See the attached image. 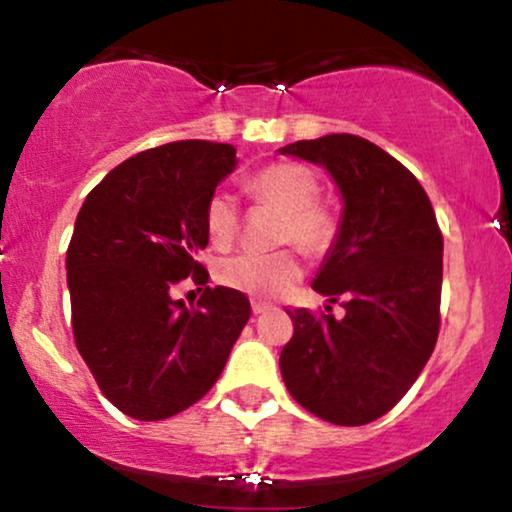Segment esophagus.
<instances>
[{"label":"esophagus","mask_w":512,"mask_h":512,"mask_svg":"<svg viewBox=\"0 0 512 512\" xmlns=\"http://www.w3.org/2000/svg\"><path fill=\"white\" fill-rule=\"evenodd\" d=\"M267 310H272V303H267V301H252V313H255V315L267 313Z\"/></svg>","instance_id":"esophagus-1"}]
</instances>
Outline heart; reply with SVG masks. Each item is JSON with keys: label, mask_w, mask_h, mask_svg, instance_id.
<instances>
[{"label": "heart", "mask_w": 512, "mask_h": 512, "mask_svg": "<svg viewBox=\"0 0 512 512\" xmlns=\"http://www.w3.org/2000/svg\"><path fill=\"white\" fill-rule=\"evenodd\" d=\"M248 195L281 211L276 243H296L305 255L320 260L339 240L342 221L330 204L320 202L315 173L296 161H276L257 170L245 182ZM204 226L216 248H231L240 231V211L228 192H214L204 209ZM303 274L296 248L274 252H240L216 267V279L228 289L257 298H274L289 291Z\"/></svg>", "instance_id": "1"}]
</instances>
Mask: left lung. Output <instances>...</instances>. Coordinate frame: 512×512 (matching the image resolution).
Returning <instances> with one entry per match:
<instances>
[{
  "label": "left lung",
  "instance_id": "1",
  "mask_svg": "<svg viewBox=\"0 0 512 512\" xmlns=\"http://www.w3.org/2000/svg\"><path fill=\"white\" fill-rule=\"evenodd\" d=\"M325 166L344 197L339 240L313 289L342 301L334 320L289 310L279 366L291 397L317 419L363 426L407 395L440 330L443 233L421 182L356 134H327L281 149Z\"/></svg>",
  "mask_w": 512,
  "mask_h": 512
}]
</instances>
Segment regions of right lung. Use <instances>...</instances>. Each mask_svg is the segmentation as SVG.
<instances>
[{
  "label": "right lung",
  "instance_id": "right-lung-1",
  "mask_svg": "<svg viewBox=\"0 0 512 512\" xmlns=\"http://www.w3.org/2000/svg\"><path fill=\"white\" fill-rule=\"evenodd\" d=\"M238 166L231 144L182 139L127 158L88 192L67 250L74 342L122 414L161 421L219 380L250 320L245 293L209 289L197 262L204 209ZM204 285L197 306L173 302L175 283Z\"/></svg>",
  "mask_w": 512,
  "mask_h": 512
}]
</instances>
